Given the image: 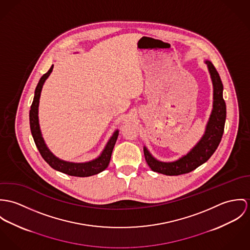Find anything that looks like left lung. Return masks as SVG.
Returning a JSON list of instances; mask_svg holds the SVG:
<instances>
[{
  "instance_id": "1",
  "label": "left lung",
  "mask_w": 250,
  "mask_h": 250,
  "mask_svg": "<svg viewBox=\"0 0 250 250\" xmlns=\"http://www.w3.org/2000/svg\"><path fill=\"white\" fill-rule=\"evenodd\" d=\"M213 83V109L207 123L202 138L194 147L178 160L161 162L155 159L146 146L144 154L149 167L156 172L166 175H179L188 173L205 163L218 148L222 140L226 119V105L222 97L223 85L220 75L211 61L205 60Z\"/></svg>"
}]
</instances>
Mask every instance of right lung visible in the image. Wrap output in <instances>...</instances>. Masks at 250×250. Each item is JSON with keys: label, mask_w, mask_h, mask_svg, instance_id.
I'll return each mask as SVG.
<instances>
[{"label": "right lung", "mask_w": 250, "mask_h": 250, "mask_svg": "<svg viewBox=\"0 0 250 250\" xmlns=\"http://www.w3.org/2000/svg\"><path fill=\"white\" fill-rule=\"evenodd\" d=\"M53 68H54V65H52L50 70L41 77L39 83L35 88L33 102L31 104L30 110H29L30 131H31L32 137L34 140V143H35L41 156L43 157V159L56 170L66 173L68 175L79 176V177H87V176H91L94 174H98V173L102 172L103 170H104L109 165L112 151H113L114 146L116 144V141H117L118 135H119L118 129L113 133V135L109 139V141L107 142V144H106L105 147L104 148L103 152L101 153V155L98 158H96L92 161H89V162H85V163L67 162V161L57 158L50 151V149L48 148V146H46V144L44 142V139L42 137L40 126H39V120H38L39 99H40L43 84L49 78V76L51 75Z\"/></svg>", "instance_id": "add662e5"}]
</instances>
